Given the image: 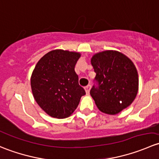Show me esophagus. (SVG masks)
I'll return each instance as SVG.
<instances>
[{
  "instance_id": "esophagus-1",
  "label": "esophagus",
  "mask_w": 159,
  "mask_h": 159,
  "mask_svg": "<svg viewBox=\"0 0 159 159\" xmlns=\"http://www.w3.org/2000/svg\"><path fill=\"white\" fill-rule=\"evenodd\" d=\"M90 89H91V85H88L84 88V90H85V92L87 94H89L90 92Z\"/></svg>"
}]
</instances>
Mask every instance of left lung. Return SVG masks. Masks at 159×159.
Returning <instances> with one entry per match:
<instances>
[{
  "mask_svg": "<svg viewBox=\"0 0 159 159\" xmlns=\"http://www.w3.org/2000/svg\"><path fill=\"white\" fill-rule=\"evenodd\" d=\"M98 87L90 94L98 108L108 115H116L128 108L139 91V75L134 63L118 51L107 50L91 59Z\"/></svg>",
  "mask_w": 159,
  "mask_h": 159,
  "instance_id": "obj_1",
  "label": "left lung"
}]
</instances>
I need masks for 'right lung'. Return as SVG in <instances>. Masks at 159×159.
I'll return each mask as SVG.
<instances>
[{"mask_svg": "<svg viewBox=\"0 0 159 159\" xmlns=\"http://www.w3.org/2000/svg\"><path fill=\"white\" fill-rule=\"evenodd\" d=\"M81 53L56 49L44 54L30 77L34 98L45 113L56 118L73 114L85 94L75 71Z\"/></svg>", "mask_w": 159, "mask_h": 159, "instance_id": "add662e5", "label": "right lung"}]
</instances>
